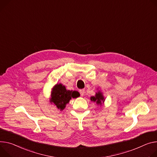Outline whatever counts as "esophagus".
<instances>
[{
    "mask_svg": "<svg viewBox=\"0 0 157 157\" xmlns=\"http://www.w3.org/2000/svg\"><path fill=\"white\" fill-rule=\"evenodd\" d=\"M84 90H83V89H82V90H79V93H80V94H81V96H83L84 95Z\"/></svg>",
    "mask_w": 157,
    "mask_h": 157,
    "instance_id": "1",
    "label": "esophagus"
}]
</instances>
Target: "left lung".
Returning <instances> with one entry per match:
<instances>
[{"label":"left lung","instance_id":"left-lung-1","mask_svg":"<svg viewBox=\"0 0 157 157\" xmlns=\"http://www.w3.org/2000/svg\"><path fill=\"white\" fill-rule=\"evenodd\" d=\"M91 100L93 101H96L97 104L101 105L102 103H103L104 101V97L102 95V93L101 92H98V93H96L95 96H92L91 98Z\"/></svg>","mask_w":157,"mask_h":157}]
</instances>
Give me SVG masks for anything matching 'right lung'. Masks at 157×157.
<instances>
[{
	"label": "right lung",
	"instance_id": "add662e5",
	"mask_svg": "<svg viewBox=\"0 0 157 157\" xmlns=\"http://www.w3.org/2000/svg\"><path fill=\"white\" fill-rule=\"evenodd\" d=\"M78 96L79 93L78 91L66 90L65 86L61 84H56L52 91L51 101L56 105L58 109L63 110L71 98H76Z\"/></svg>",
	"mask_w": 157,
	"mask_h": 157
}]
</instances>
